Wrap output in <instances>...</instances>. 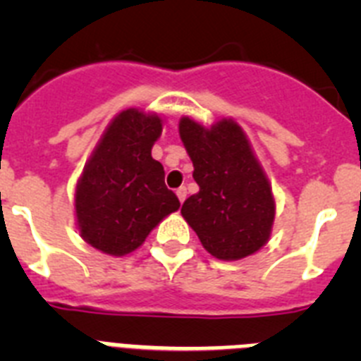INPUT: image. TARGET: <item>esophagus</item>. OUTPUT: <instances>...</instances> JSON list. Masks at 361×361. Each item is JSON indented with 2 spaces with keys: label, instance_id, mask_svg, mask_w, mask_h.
<instances>
[{
  "label": "esophagus",
  "instance_id": "esophagus-1",
  "mask_svg": "<svg viewBox=\"0 0 361 361\" xmlns=\"http://www.w3.org/2000/svg\"><path fill=\"white\" fill-rule=\"evenodd\" d=\"M175 193H177V199L180 200V204H183L184 200H186V197H188V191H186V188H178V190L175 191Z\"/></svg>",
  "mask_w": 361,
  "mask_h": 361
}]
</instances>
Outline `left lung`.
Returning a JSON list of instances; mask_svg holds the SVG:
<instances>
[{
    "instance_id": "obj_1",
    "label": "left lung",
    "mask_w": 361,
    "mask_h": 361,
    "mask_svg": "<svg viewBox=\"0 0 361 361\" xmlns=\"http://www.w3.org/2000/svg\"><path fill=\"white\" fill-rule=\"evenodd\" d=\"M178 135L199 184V193L186 199L180 213L204 250L228 262L262 250L273 231L276 202L240 124L222 117L204 126L183 116Z\"/></svg>"
}]
</instances>
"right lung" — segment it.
<instances>
[{"label":"right lung","mask_w":361,"mask_h":361,"mask_svg":"<svg viewBox=\"0 0 361 361\" xmlns=\"http://www.w3.org/2000/svg\"><path fill=\"white\" fill-rule=\"evenodd\" d=\"M164 119L124 108L108 123L73 193V215L82 240L110 257H126L168 215L180 208L164 184V168L152 157Z\"/></svg>","instance_id":"add662e5"}]
</instances>
